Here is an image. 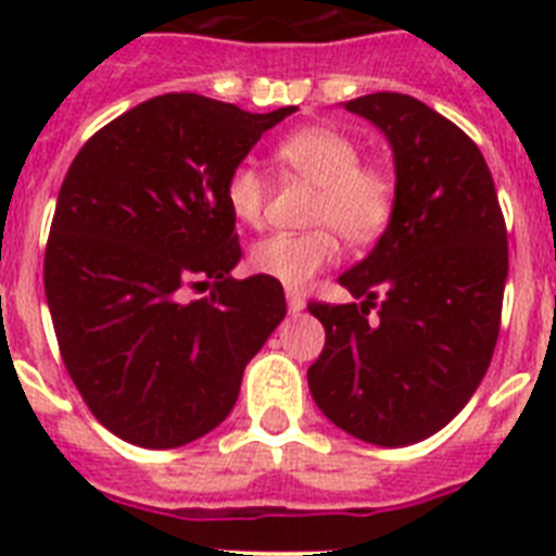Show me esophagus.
I'll return each mask as SVG.
<instances>
[{
  "label": "esophagus",
  "mask_w": 556,
  "mask_h": 556,
  "mask_svg": "<svg viewBox=\"0 0 556 556\" xmlns=\"http://www.w3.org/2000/svg\"><path fill=\"white\" fill-rule=\"evenodd\" d=\"M287 303H289V314H301L303 308H306V298H303L301 292H292V289L287 292Z\"/></svg>",
  "instance_id": "34e87169"
}]
</instances>
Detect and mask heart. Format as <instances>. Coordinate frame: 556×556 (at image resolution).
Instances as JSON below:
<instances>
[{"label":"heart","mask_w":556,"mask_h":556,"mask_svg":"<svg viewBox=\"0 0 556 556\" xmlns=\"http://www.w3.org/2000/svg\"><path fill=\"white\" fill-rule=\"evenodd\" d=\"M275 155L283 169L317 186L308 223L326 228L264 236L250 250V267L283 287L301 289L323 267L337 262L334 229L351 244L376 242L384 233L395 211V180L381 166L362 164V147L331 125L294 130L278 144ZM225 205L239 223H262L267 184L253 164H236L228 172Z\"/></svg>","instance_id":"b5f03b06"}]
</instances>
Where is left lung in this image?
<instances>
[{"label":"left lung","instance_id":"8db88e82","mask_svg":"<svg viewBox=\"0 0 556 556\" xmlns=\"http://www.w3.org/2000/svg\"><path fill=\"white\" fill-rule=\"evenodd\" d=\"M345 108L390 141L395 211L376 248L339 275L358 303H308L326 328L308 390L333 426L401 448L448 426L488 372L507 228L484 155L454 122L395 91Z\"/></svg>","mask_w":556,"mask_h":556}]
</instances>
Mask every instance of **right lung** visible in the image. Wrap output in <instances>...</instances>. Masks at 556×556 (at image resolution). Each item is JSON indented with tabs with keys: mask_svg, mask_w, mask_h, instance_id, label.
Segmentation results:
<instances>
[{
	"mask_svg": "<svg viewBox=\"0 0 556 556\" xmlns=\"http://www.w3.org/2000/svg\"><path fill=\"white\" fill-rule=\"evenodd\" d=\"M298 111L152 97L68 166L43 255L63 365L94 417L141 448H180L233 409L242 372L287 317L283 287L242 258L225 180ZM210 294L189 302L185 289Z\"/></svg>",
	"mask_w": 556,
	"mask_h": 556,
	"instance_id": "add662e5",
	"label": "right lung"
}]
</instances>
